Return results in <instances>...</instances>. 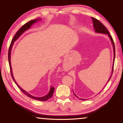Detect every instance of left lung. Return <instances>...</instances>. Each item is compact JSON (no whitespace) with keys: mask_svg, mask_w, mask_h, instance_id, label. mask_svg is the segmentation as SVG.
<instances>
[{"mask_svg":"<svg viewBox=\"0 0 123 123\" xmlns=\"http://www.w3.org/2000/svg\"><path fill=\"white\" fill-rule=\"evenodd\" d=\"M92 19V21L93 23V27H94V30L95 32L97 33H101V34H107L108 36L110 37V39L112 42V44L113 45V53H114V58H113V66H112V74L111 77L109 79V80H108V82L109 81L110 79H111V76L112 75V73H113V67H114V59H115V47H114V42L113 40V38L111 36V35L110 34V33L109 32V31L107 30V29H106V28L104 25L101 23L99 21V20H98L95 18H93V17H91ZM74 95L76 96V95L74 94ZM77 97V96H76ZM84 100L85 99H81Z\"/></svg>","mask_w":123,"mask_h":123,"instance_id":"left-lung-1","label":"left lung"}]
</instances>
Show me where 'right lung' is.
Segmentation results:
<instances>
[{"instance_id": "right-lung-1", "label": "right lung", "mask_w": 123, "mask_h": 123, "mask_svg": "<svg viewBox=\"0 0 123 123\" xmlns=\"http://www.w3.org/2000/svg\"><path fill=\"white\" fill-rule=\"evenodd\" d=\"M41 20V19H34V20H30V21L28 22V23H25L24 25H23L21 27V28H20L19 29V30H18V31L16 32V34L14 36L13 38V39H12V40L11 42V44H10V45L9 49V53H8V59H9V66H10V71H11V76H12V79H13V80L14 81V82L16 83L17 85L18 88H19L20 89V91H21L24 94H25L26 95H27V96H28L29 98H31L34 99L35 100H39V101H46V100H48L52 96H53L54 92V87H51L50 88V91H49V92L48 94L46 95H45V96H44V97H35L32 96V95H30V94H29V93H27L26 91H25L24 90H23V89L19 86H18V85L17 84V82H16V81H15V80H14V79L13 78V74H12V68H11V61H10V60H11V49H12V45H13V43H14V42L16 41L17 39L19 38V36L23 34V33L26 30H28L29 29H30V27L31 26V25L33 24H34L35 23H36L37 21V20Z\"/></svg>"}]
</instances>
